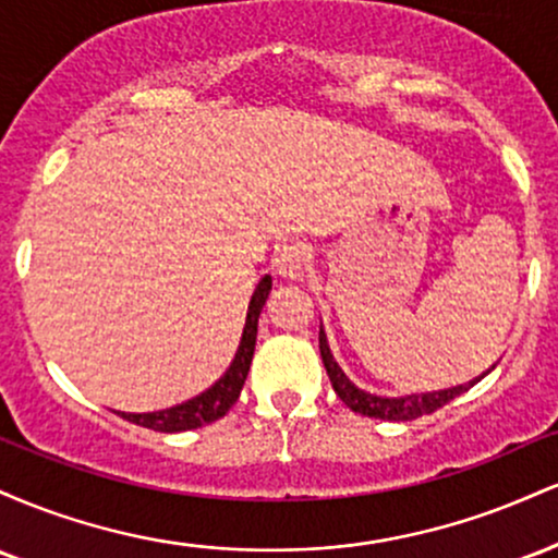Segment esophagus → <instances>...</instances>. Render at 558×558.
Here are the masks:
<instances>
[{
	"label": "esophagus",
	"mask_w": 558,
	"mask_h": 558,
	"mask_svg": "<svg viewBox=\"0 0 558 558\" xmlns=\"http://www.w3.org/2000/svg\"><path fill=\"white\" fill-rule=\"evenodd\" d=\"M275 272L286 280H301L306 272V252L301 243H288L278 252V257L272 262Z\"/></svg>",
	"instance_id": "obj_1"
}]
</instances>
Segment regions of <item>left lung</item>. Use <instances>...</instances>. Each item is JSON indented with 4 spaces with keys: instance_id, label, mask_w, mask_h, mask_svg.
<instances>
[{
    "instance_id": "obj_1",
    "label": "left lung",
    "mask_w": 558,
    "mask_h": 558,
    "mask_svg": "<svg viewBox=\"0 0 558 558\" xmlns=\"http://www.w3.org/2000/svg\"><path fill=\"white\" fill-rule=\"evenodd\" d=\"M319 354H323V364H325V369H328L332 390H336L338 399H341L345 407L351 409V412L364 414V417L390 420V422L417 420V417H422V414H430V412H435V409L446 407L448 401L457 399V396H462L464 390H470L475 383L483 380V377L488 375L493 367H496V364H493L488 373L475 377V380L464 383V386H453V388H444V390H427V393H409V396H377V393H369V390L360 388L354 380H349V375L338 367L323 325H319Z\"/></svg>"
}]
</instances>
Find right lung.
<instances>
[{
  "instance_id": "obj_1",
  "label": "right lung",
  "mask_w": 558,
  "mask_h": 558,
  "mask_svg": "<svg viewBox=\"0 0 558 558\" xmlns=\"http://www.w3.org/2000/svg\"><path fill=\"white\" fill-rule=\"evenodd\" d=\"M272 291V278L265 275L259 280V286L254 288V296L248 301L246 312V325H243V336L235 351L233 362L226 369V375L215 383L213 388H207L204 393L194 396V399L178 403V407L162 409V412H144V414H125L123 420L133 422V425L149 427V430L159 433H183V430H196V427L209 425V422L226 417L228 409L239 401L243 383H246L248 367H252L254 345H257V325H259V312L265 306L267 296Z\"/></svg>"
}]
</instances>
